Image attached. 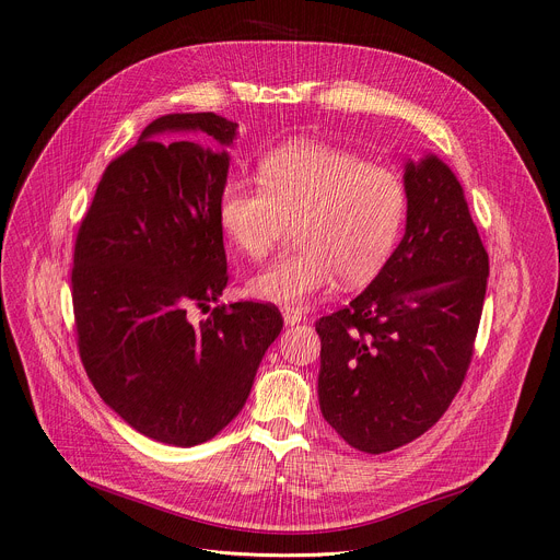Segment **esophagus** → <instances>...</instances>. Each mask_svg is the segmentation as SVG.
I'll list each match as a JSON object with an SVG mask.
<instances>
[{"instance_id":"34e87169","label":"esophagus","mask_w":560,"mask_h":560,"mask_svg":"<svg viewBox=\"0 0 560 560\" xmlns=\"http://www.w3.org/2000/svg\"><path fill=\"white\" fill-rule=\"evenodd\" d=\"M281 315H283V322H285L288 326L300 324V322L306 319V315H304L300 308H290V306H285V308L281 311Z\"/></svg>"}]
</instances>
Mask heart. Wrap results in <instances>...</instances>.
Returning a JSON list of instances; mask_svg holds the SVG:
<instances>
[{"instance_id":"obj_1","label":"heart","mask_w":560,"mask_h":560,"mask_svg":"<svg viewBox=\"0 0 560 560\" xmlns=\"http://www.w3.org/2000/svg\"><path fill=\"white\" fill-rule=\"evenodd\" d=\"M258 184L230 179L218 220L247 258L270 256L294 220L296 247L247 281L256 300L300 306L340 277L358 285L389 258L407 213L402 179L317 141H292L258 164Z\"/></svg>"}]
</instances>
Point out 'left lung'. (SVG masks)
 Masks as SVG:
<instances>
[{
  "instance_id": "obj_1",
  "label": "left lung",
  "mask_w": 560,
  "mask_h": 560,
  "mask_svg": "<svg viewBox=\"0 0 560 560\" xmlns=\"http://www.w3.org/2000/svg\"><path fill=\"white\" fill-rule=\"evenodd\" d=\"M405 234L376 279L315 328L326 423L381 455L430 430L459 392L472 355L489 254L457 175L428 153L407 160Z\"/></svg>"
}]
</instances>
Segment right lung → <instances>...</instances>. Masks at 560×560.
Segmentation results:
<instances>
[{
	"label": "right lung",
	"instance_id": "1",
	"mask_svg": "<svg viewBox=\"0 0 560 560\" xmlns=\"http://www.w3.org/2000/svg\"><path fill=\"white\" fill-rule=\"evenodd\" d=\"M200 131L218 149L171 133ZM238 124L213 112L166 115L112 162L81 222L71 296L88 376L137 432L191 448L243 409L283 328L270 304H220L228 256L218 198Z\"/></svg>",
	"mask_w": 560,
	"mask_h": 560
}]
</instances>
